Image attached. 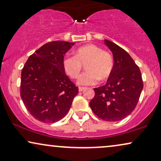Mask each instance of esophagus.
<instances>
[{"label":"esophagus","mask_w":161,"mask_h":161,"mask_svg":"<svg viewBox=\"0 0 161 161\" xmlns=\"http://www.w3.org/2000/svg\"><path fill=\"white\" fill-rule=\"evenodd\" d=\"M85 89V87H78V90H79V92H82L83 90H84Z\"/></svg>","instance_id":"34e87169"}]
</instances>
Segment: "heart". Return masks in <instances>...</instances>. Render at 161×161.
Returning a JSON list of instances; mask_svg holds the SVG:
<instances>
[{
  "label": "heart",
  "instance_id": "1",
  "mask_svg": "<svg viewBox=\"0 0 161 161\" xmlns=\"http://www.w3.org/2000/svg\"><path fill=\"white\" fill-rule=\"evenodd\" d=\"M87 71L78 77L79 85L96 84L99 80L108 78L114 69L113 57L109 52L103 50L93 44L79 47L75 56L67 54L64 57L63 67L68 76L76 78L85 65Z\"/></svg>",
  "mask_w": 161,
  "mask_h": 161
}]
</instances>
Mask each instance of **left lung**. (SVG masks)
<instances>
[{"instance_id":"left-lung-1","label":"left lung","mask_w":161,"mask_h":161,"mask_svg":"<svg viewBox=\"0 0 161 161\" xmlns=\"http://www.w3.org/2000/svg\"><path fill=\"white\" fill-rule=\"evenodd\" d=\"M114 56V69L106 84L94 88L89 105L94 114L107 122H116L135 109L143 86L139 67L124 49L105 39Z\"/></svg>"}]
</instances>
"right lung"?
Returning <instances> with one entry per match:
<instances>
[{
  "label": "right lung",
  "instance_id": "obj_1",
  "mask_svg": "<svg viewBox=\"0 0 161 161\" xmlns=\"http://www.w3.org/2000/svg\"><path fill=\"white\" fill-rule=\"evenodd\" d=\"M74 44L64 41L45 44L30 56L22 70L21 98L28 112L42 122L63 119L78 93L63 67L64 55Z\"/></svg>",
  "mask_w": 161,
  "mask_h": 161
}]
</instances>
